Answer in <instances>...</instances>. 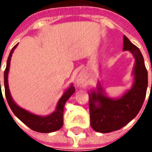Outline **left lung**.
Instances as JSON below:
<instances>
[{
	"instance_id": "left-lung-1",
	"label": "left lung",
	"mask_w": 152,
	"mask_h": 152,
	"mask_svg": "<svg viewBox=\"0 0 152 152\" xmlns=\"http://www.w3.org/2000/svg\"><path fill=\"white\" fill-rule=\"evenodd\" d=\"M124 50H129L135 58L132 88L118 99L107 97L100 85L97 92L88 93L90 125L98 132L108 133L121 129L138 114L145 100L148 73L141 52L126 36Z\"/></svg>"
}]
</instances>
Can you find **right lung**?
Segmentation results:
<instances>
[{
  "mask_svg": "<svg viewBox=\"0 0 152 152\" xmlns=\"http://www.w3.org/2000/svg\"><path fill=\"white\" fill-rule=\"evenodd\" d=\"M18 43L16 44L10 51L8 59H7V67L4 71V87H5V95L7 98V102L9 106L13 112L14 114L21 121L23 124H25L27 126H28L31 129L34 131L42 133H49L52 132L57 131L59 129L62 128L63 125V112L64 107H65V102L67 99L72 96L75 92L74 87L73 85L70 86L67 91L64 93L58 102V105L56 107V110L53 112L50 115L46 117H41V116L36 115L30 113L26 110L20 108L18 107L16 104L12 100V96L10 95V90H9L8 85V72L10 70V61L12 57V53L14 50L18 46Z\"/></svg>",
  "mask_w": 152,
  "mask_h": 152,
  "instance_id": "right-lung-1",
  "label": "right lung"
}]
</instances>
